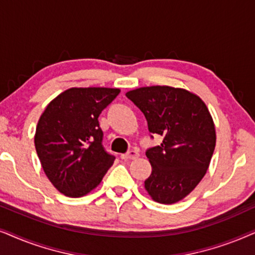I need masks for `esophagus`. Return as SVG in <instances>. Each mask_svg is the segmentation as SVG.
Returning a JSON list of instances; mask_svg holds the SVG:
<instances>
[{
	"mask_svg": "<svg viewBox=\"0 0 255 255\" xmlns=\"http://www.w3.org/2000/svg\"><path fill=\"white\" fill-rule=\"evenodd\" d=\"M137 156H138V153H137L136 150H129V151H128V153L122 154L121 159H124V160H134V159H136Z\"/></svg>",
	"mask_w": 255,
	"mask_h": 255,
	"instance_id": "34e87169",
	"label": "esophagus"
}]
</instances>
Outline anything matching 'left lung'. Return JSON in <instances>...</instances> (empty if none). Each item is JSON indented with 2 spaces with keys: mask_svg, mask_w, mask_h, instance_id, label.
<instances>
[{
  "mask_svg": "<svg viewBox=\"0 0 255 255\" xmlns=\"http://www.w3.org/2000/svg\"><path fill=\"white\" fill-rule=\"evenodd\" d=\"M126 96L143 113L150 133L163 137L146 151L151 174L144 188L154 201L175 204L198 186L213 155L217 135L207 106L188 90L168 86L142 87Z\"/></svg>",
  "mask_w": 255,
  "mask_h": 255,
  "instance_id": "8db88e82",
  "label": "left lung"
}]
</instances>
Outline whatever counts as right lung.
<instances>
[{"mask_svg":"<svg viewBox=\"0 0 255 255\" xmlns=\"http://www.w3.org/2000/svg\"><path fill=\"white\" fill-rule=\"evenodd\" d=\"M119 93L118 88H70L42 113L35 148L47 178L62 194H88L114 163L115 156L102 146L99 117Z\"/></svg>","mask_w":255,"mask_h":255,"instance_id":"obj_1","label":"right lung"}]
</instances>
